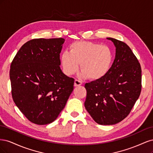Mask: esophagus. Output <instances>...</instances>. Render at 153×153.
<instances>
[{"mask_svg":"<svg viewBox=\"0 0 153 153\" xmlns=\"http://www.w3.org/2000/svg\"><path fill=\"white\" fill-rule=\"evenodd\" d=\"M82 84V82L79 80H75V83H74V86L75 87H77V86H80Z\"/></svg>","mask_w":153,"mask_h":153,"instance_id":"esophagus-1","label":"esophagus"}]
</instances>
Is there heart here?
I'll list each match as a JSON object with an SVG mask.
<instances>
[{
    "label": "heart",
    "instance_id": "obj_1",
    "mask_svg": "<svg viewBox=\"0 0 153 153\" xmlns=\"http://www.w3.org/2000/svg\"><path fill=\"white\" fill-rule=\"evenodd\" d=\"M113 52L108 46L91 41H79L69 47V52L61 55L64 72L69 76L75 73L80 63L81 76L91 80H99L108 73L113 61Z\"/></svg>",
    "mask_w": 153,
    "mask_h": 153
}]
</instances>
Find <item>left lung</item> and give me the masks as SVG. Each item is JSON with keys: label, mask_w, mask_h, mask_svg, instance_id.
I'll list each match as a JSON object with an SVG mask.
<instances>
[{"label": "left lung", "mask_w": 153, "mask_h": 153, "mask_svg": "<svg viewBox=\"0 0 153 153\" xmlns=\"http://www.w3.org/2000/svg\"><path fill=\"white\" fill-rule=\"evenodd\" d=\"M115 57L106 75L87 83L85 107L94 121L101 125L117 124L126 118L141 92L140 64L131 48L112 38Z\"/></svg>", "instance_id": "1"}]
</instances>
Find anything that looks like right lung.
<instances>
[{
    "label": "right lung",
    "mask_w": 153,
    "mask_h": 153,
    "mask_svg": "<svg viewBox=\"0 0 153 153\" xmlns=\"http://www.w3.org/2000/svg\"><path fill=\"white\" fill-rule=\"evenodd\" d=\"M63 38L27 41L16 54L10 76L14 102L29 121L53 122L73 90L74 79L62 71L60 53Z\"/></svg>",
    "instance_id": "right-lung-1"
}]
</instances>
